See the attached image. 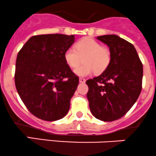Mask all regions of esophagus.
<instances>
[{
  "mask_svg": "<svg viewBox=\"0 0 156 156\" xmlns=\"http://www.w3.org/2000/svg\"><path fill=\"white\" fill-rule=\"evenodd\" d=\"M85 81H86V80L84 79V78H79V82L80 83H84V82H85Z\"/></svg>",
  "mask_w": 156,
  "mask_h": 156,
  "instance_id": "34e87169",
  "label": "esophagus"
}]
</instances>
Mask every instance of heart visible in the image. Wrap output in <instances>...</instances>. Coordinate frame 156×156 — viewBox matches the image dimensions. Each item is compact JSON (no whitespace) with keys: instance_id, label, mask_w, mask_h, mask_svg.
<instances>
[{"instance_id":"1","label":"heart","mask_w":156,"mask_h":156,"mask_svg":"<svg viewBox=\"0 0 156 156\" xmlns=\"http://www.w3.org/2000/svg\"><path fill=\"white\" fill-rule=\"evenodd\" d=\"M83 58L84 64L78 67ZM64 58L71 69H75V73L78 76L84 77L101 74L108 68L111 60L110 52L107 47L101 46L92 38H84L75 44V49L69 48L65 52Z\"/></svg>"}]
</instances>
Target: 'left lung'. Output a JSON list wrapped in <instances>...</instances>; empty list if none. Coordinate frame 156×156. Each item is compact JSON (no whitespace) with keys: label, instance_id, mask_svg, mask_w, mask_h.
<instances>
[{"label":"left lung","instance_id":"left-lung-1","mask_svg":"<svg viewBox=\"0 0 156 156\" xmlns=\"http://www.w3.org/2000/svg\"><path fill=\"white\" fill-rule=\"evenodd\" d=\"M110 49L108 68L86 81L90 112L102 121H113L124 116L142 90L143 69L133 45L116 35L98 36Z\"/></svg>","mask_w":156,"mask_h":156}]
</instances>
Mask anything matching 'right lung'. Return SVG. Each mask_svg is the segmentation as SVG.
Masks as SVG:
<instances>
[{
  "label": "right lung",
  "mask_w": 156,
  "mask_h": 156,
  "mask_svg": "<svg viewBox=\"0 0 156 156\" xmlns=\"http://www.w3.org/2000/svg\"><path fill=\"white\" fill-rule=\"evenodd\" d=\"M74 43V35H38L18 52L16 90L30 113L41 120L55 121L69 112L79 79L66 64L64 54Z\"/></svg>",
  "instance_id": "add662e5"
}]
</instances>
